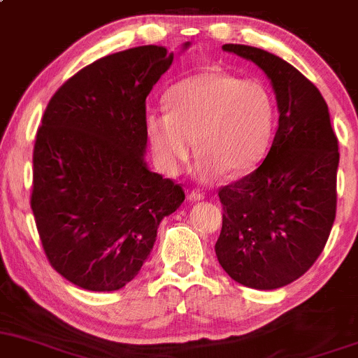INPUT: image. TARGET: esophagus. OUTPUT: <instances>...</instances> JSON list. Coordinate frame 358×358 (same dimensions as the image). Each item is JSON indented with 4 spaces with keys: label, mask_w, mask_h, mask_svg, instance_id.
Instances as JSON below:
<instances>
[{
    "label": "esophagus",
    "mask_w": 358,
    "mask_h": 358,
    "mask_svg": "<svg viewBox=\"0 0 358 358\" xmlns=\"http://www.w3.org/2000/svg\"><path fill=\"white\" fill-rule=\"evenodd\" d=\"M187 196H189L191 201H201V200H205V193H203V191H200V189H191Z\"/></svg>",
    "instance_id": "34e87169"
}]
</instances>
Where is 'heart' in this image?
<instances>
[{
    "mask_svg": "<svg viewBox=\"0 0 358 358\" xmlns=\"http://www.w3.org/2000/svg\"><path fill=\"white\" fill-rule=\"evenodd\" d=\"M171 110L145 115L155 162L178 174L194 150L203 180L227 171L245 174L264 160L275 127V96L262 79H241L220 69H205L169 90Z\"/></svg>",
    "mask_w": 358,
    "mask_h": 358,
    "instance_id": "b5f03b06",
    "label": "heart"
}]
</instances>
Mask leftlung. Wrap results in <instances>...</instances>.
<instances>
[{"instance_id":"1","label":"left lung","mask_w":358,"mask_h":358,"mask_svg":"<svg viewBox=\"0 0 358 358\" xmlns=\"http://www.w3.org/2000/svg\"><path fill=\"white\" fill-rule=\"evenodd\" d=\"M222 50L267 73L279 127L260 167L219 189L224 213L217 259L239 285L282 288L314 265L333 229L338 138L326 99L300 70L260 48Z\"/></svg>"}]
</instances>
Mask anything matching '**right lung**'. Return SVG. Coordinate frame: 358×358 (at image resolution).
Wrapping results in <instances>:
<instances>
[{"label": "right lung", "mask_w": 358, "mask_h": 358, "mask_svg": "<svg viewBox=\"0 0 358 358\" xmlns=\"http://www.w3.org/2000/svg\"><path fill=\"white\" fill-rule=\"evenodd\" d=\"M172 60L155 44L103 57L62 84L44 110L31 208L50 265L83 289L132 281L162 219L184 201L182 187L145 162L146 96Z\"/></svg>", "instance_id": "right-lung-1"}]
</instances>
